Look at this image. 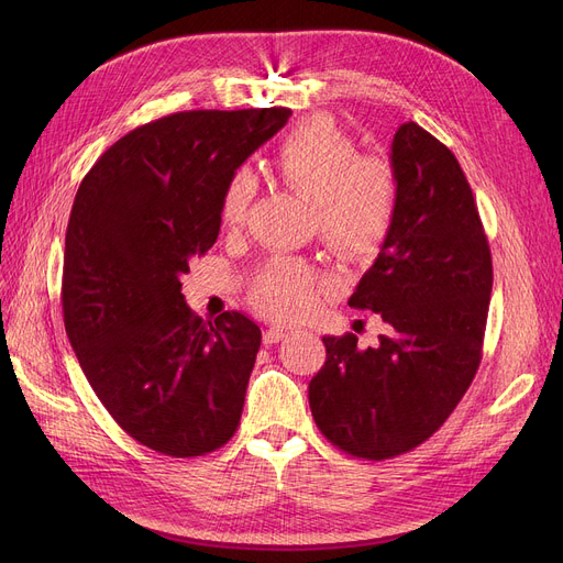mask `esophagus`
I'll return each instance as SVG.
<instances>
[{"label":"esophagus","mask_w":563,"mask_h":563,"mask_svg":"<svg viewBox=\"0 0 563 563\" xmlns=\"http://www.w3.org/2000/svg\"><path fill=\"white\" fill-rule=\"evenodd\" d=\"M287 335H289V331L283 327H269L264 331V344H276V342L285 340Z\"/></svg>","instance_id":"esophagus-1"}]
</instances>
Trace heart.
<instances>
[{"label": "heart", "instance_id": "heart-1", "mask_svg": "<svg viewBox=\"0 0 563 563\" xmlns=\"http://www.w3.org/2000/svg\"><path fill=\"white\" fill-rule=\"evenodd\" d=\"M276 173L294 191L314 200L319 232L346 262L372 260L397 223L399 177L378 155H361V145L333 118L314 115L280 141ZM255 194L246 168L234 170L221 196V223L242 228ZM323 287V276L306 260L274 257L253 285L255 306L276 319L308 312Z\"/></svg>", "mask_w": 563, "mask_h": 563}]
</instances>
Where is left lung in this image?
<instances>
[{
	"mask_svg": "<svg viewBox=\"0 0 563 563\" xmlns=\"http://www.w3.org/2000/svg\"><path fill=\"white\" fill-rule=\"evenodd\" d=\"M399 214L349 306L386 333L321 338L327 363L308 397L319 431L356 459L383 461L429 440L482 363L493 260L475 196L454 153L418 123L393 139Z\"/></svg>",
	"mask_w": 563,
	"mask_h": 563,
	"instance_id": "left-lung-1",
	"label": "left lung"
}]
</instances>
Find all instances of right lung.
<instances>
[{"instance_id": "add662e5", "label": "right lung", "mask_w": 563, "mask_h": 563, "mask_svg": "<svg viewBox=\"0 0 563 563\" xmlns=\"http://www.w3.org/2000/svg\"><path fill=\"white\" fill-rule=\"evenodd\" d=\"M289 115L274 107L157 118L118 139L77 189L66 333L115 424L159 454H210L240 427L262 333L234 310L198 317L180 278L217 242L228 177Z\"/></svg>"}]
</instances>
